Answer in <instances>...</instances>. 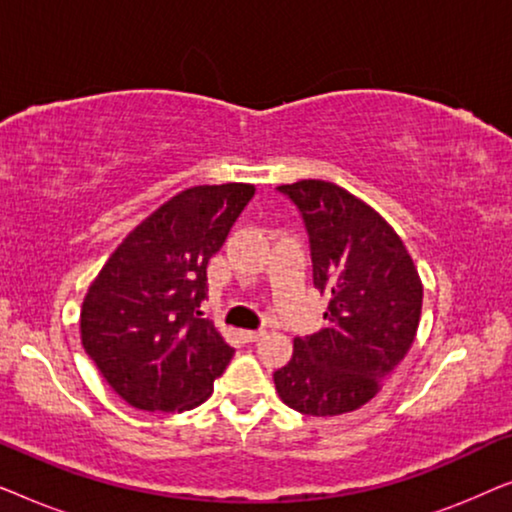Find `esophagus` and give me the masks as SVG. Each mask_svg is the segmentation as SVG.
Segmentation results:
<instances>
[{"mask_svg": "<svg viewBox=\"0 0 512 512\" xmlns=\"http://www.w3.org/2000/svg\"><path fill=\"white\" fill-rule=\"evenodd\" d=\"M265 335V331H240V340L242 342H256L261 340Z\"/></svg>", "mask_w": 512, "mask_h": 512, "instance_id": "obj_1", "label": "esophagus"}]
</instances>
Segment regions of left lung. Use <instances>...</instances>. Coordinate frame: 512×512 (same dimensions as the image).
<instances>
[{
	"mask_svg": "<svg viewBox=\"0 0 512 512\" xmlns=\"http://www.w3.org/2000/svg\"><path fill=\"white\" fill-rule=\"evenodd\" d=\"M303 214L314 286L328 298L326 326L293 340L275 370L289 408L312 417L359 410L405 359L422 317V279L394 228L368 202L331 181L279 186Z\"/></svg>",
	"mask_w": 512,
	"mask_h": 512,
	"instance_id": "8db88e82",
	"label": "left lung"
}]
</instances>
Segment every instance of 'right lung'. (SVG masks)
<instances>
[{"instance_id":"obj_1","label":"right lung","mask_w":512,"mask_h":512,"mask_svg":"<svg viewBox=\"0 0 512 512\" xmlns=\"http://www.w3.org/2000/svg\"><path fill=\"white\" fill-rule=\"evenodd\" d=\"M254 184L186 188L118 244L88 286L81 342L109 387L146 412L205 403L235 349L198 310L207 263L223 247Z\"/></svg>"}]
</instances>
